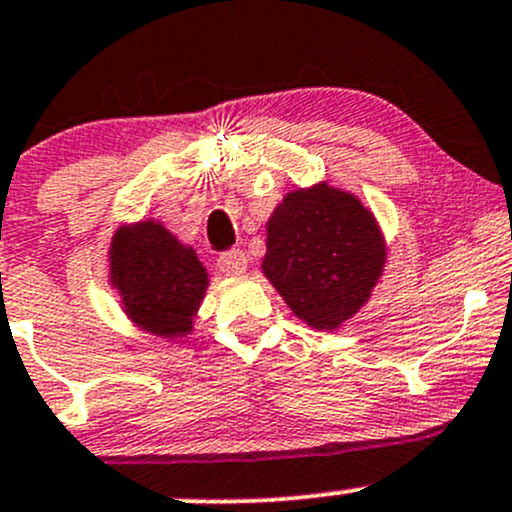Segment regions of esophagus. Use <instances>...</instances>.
<instances>
[{
	"label": "esophagus",
	"mask_w": 512,
	"mask_h": 512,
	"mask_svg": "<svg viewBox=\"0 0 512 512\" xmlns=\"http://www.w3.org/2000/svg\"><path fill=\"white\" fill-rule=\"evenodd\" d=\"M218 269H221L226 277H240L247 269V255L243 250H228L218 257Z\"/></svg>",
	"instance_id": "esophagus-1"
}]
</instances>
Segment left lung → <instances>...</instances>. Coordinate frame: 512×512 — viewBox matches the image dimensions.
Segmentation results:
<instances>
[{
	"instance_id": "8db88e82",
	"label": "left lung",
	"mask_w": 512,
	"mask_h": 512,
	"mask_svg": "<svg viewBox=\"0 0 512 512\" xmlns=\"http://www.w3.org/2000/svg\"><path fill=\"white\" fill-rule=\"evenodd\" d=\"M265 228L262 274L306 325L338 330L372 299L389 245L357 194L328 179L291 189Z\"/></svg>"
}]
</instances>
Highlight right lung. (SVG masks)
I'll return each mask as SVG.
<instances>
[{
	"label": "right lung",
	"mask_w": 512,
	"mask_h": 512,
	"mask_svg": "<svg viewBox=\"0 0 512 512\" xmlns=\"http://www.w3.org/2000/svg\"><path fill=\"white\" fill-rule=\"evenodd\" d=\"M106 269L123 316L136 328L167 342L194 333L211 277L194 247L160 218L121 223L111 235Z\"/></svg>",
	"instance_id": "1"
}]
</instances>
